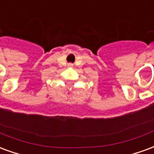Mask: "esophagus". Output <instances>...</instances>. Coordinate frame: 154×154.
Here are the masks:
<instances>
[{"mask_svg":"<svg viewBox=\"0 0 154 154\" xmlns=\"http://www.w3.org/2000/svg\"><path fill=\"white\" fill-rule=\"evenodd\" d=\"M68 67H73V64H72V63H68Z\"/></svg>","mask_w":154,"mask_h":154,"instance_id":"esophagus-1","label":"esophagus"}]
</instances>
